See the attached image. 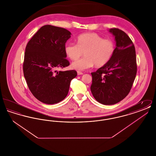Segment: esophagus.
<instances>
[{"instance_id":"obj_1","label":"esophagus","mask_w":156,"mask_h":156,"mask_svg":"<svg viewBox=\"0 0 156 156\" xmlns=\"http://www.w3.org/2000/svg\"><path fill=\"white\" fill-rule=\"evenodd\" d=\"M77 74L78 75H83V73H82L81 71H77Z\"/></svg>"}]
</instances>
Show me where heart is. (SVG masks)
I'll return each mask as SVG.
<instances>
[{"instance_id": "obj_1", "label": "heart", "mask_w": 156, "mask_h": 156, "mask_svg": "<svg viewBox=\"0 0 156 156\" xmlns=\"http://www.w3.org/2000/svg\"><path fill=\"white\" fill-rule=\"evenodd\" d=\"M76 45L67 43L64 52L72 61L79 59L83 54L85 57L73 62L72 67L83 71L94 67H103L111 59L115 51V44L111 39H104L95 33H87L76 38Z\"/></svg>"}]
</instances>
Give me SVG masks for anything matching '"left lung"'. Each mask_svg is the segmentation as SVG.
Wrapping results in <instances>:
<instances>
[{
  "label": "left lung",
  "instance_id": "1",
  "mask_svg": "<svg viewBox=\"0 0 156 156\" xmlns=\"http://www.w3.org/2000/svg\"><path fill=\"white\" fill-rule=\"evenodd\" d=\"M109 32L115 36V53L106 65L91 73V92L98 102L105 105L117 104L129 94L137 73L132 41L119 29H111Z\"/></svg>",
  "mask_w": 156,
  "mask_h": 156
}]
</instances>
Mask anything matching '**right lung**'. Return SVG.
Returning a JSON list of instances; mask_svg holds the SVG:
<instances>
[{
	"mask_svg": "<svg viewBox=\"0 0 156 156\" xmlns=\"http://www.w3.org/2000/svg\"><path fill=\"white\" fill-rule=\"evenodd\" d=\"M71 33L51 25L41 27L26 45L23 73L32 94L44 104H57L67 97L75 70L57 71L69 65L64 45Z\"/></svg>",
	"mask_w": 156,
	"mask_h": 156,
	"instance_id": "add662e5",
	"label": "right lung"
}]
</instances>
